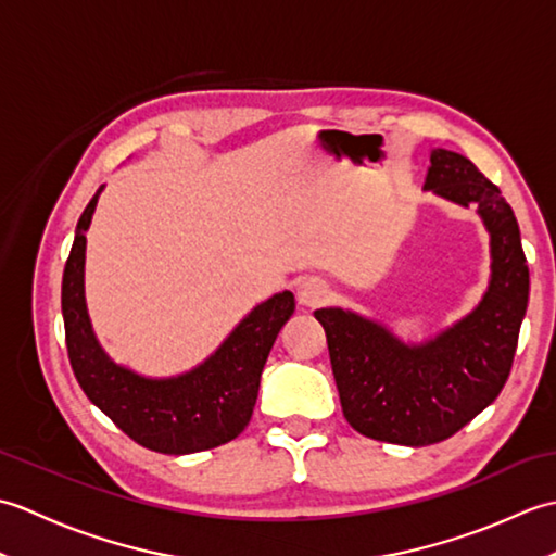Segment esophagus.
I'll use <instances>...</instances> for the list:
<instances>
[{
  "label": "esophagus",
  "instance_id": "34e87169",
  "mask_svg": "<svg viewBox=\"0 0 556 556\" xmlns=\"http://www.w3.org/2000/svg\"><path fill=\"white\" fill-rule=\"evenodd\" d=\"M327 296H329L327 285L315 277L303 279L296 291V299L301 305H305V308H317V305H323L327 301Z\"/></svg>",
  "mask_w": 556,
  "mask_h": 556
}]
</instances>
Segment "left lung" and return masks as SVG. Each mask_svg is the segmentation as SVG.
Returning <instances> with one entry per match:
<instances>
[{
  "label": "left lung",
  "mask_w": 556,
  "mask_h": 556,
  "mask_svg": "<svg viewBox=\"0 0 556 556\" xmlns=\"http://www.w3.org/2000/svg\"><path fill=\"white\" fill-rule=\"evenodd\" d=\"M422 188L456 205L473 203L485 222L492 279L478 308L422 344H404L380 323L351 311H315L351 428L406 446L446 440L500 396L530 289L514 210L473 162L434 148Z\"/></svg>",
  "instance_id": "8db88e82"
}]
</instances>
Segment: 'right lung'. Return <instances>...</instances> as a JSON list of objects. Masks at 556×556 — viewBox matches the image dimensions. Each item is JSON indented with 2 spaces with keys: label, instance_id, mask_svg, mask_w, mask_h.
Wrapping results in <instances>:
<instances>
[{
  "label": "right lung",
  "instance_id": "1",
  "mask_svg": "<svg viewBox=\"0 0 556 556\" xmlns=\"http://www.w3.org/2000/svg\"><path fill=\"white\" fill-rule=\"evenodd\" d=\"M102 188L78 219L62 279L66 349L76 380L116 428L152 452L179 456L227 444L253 416L271 344L296 311L293 293L281 291L260 303L191 372L152 380L116 365L92 332L83 289L86 231Z\"/></svg>",
  "mask_w": 556,
  "mask_h": 556
}]
</instances>
